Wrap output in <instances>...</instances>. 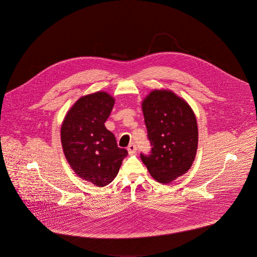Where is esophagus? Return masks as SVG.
Wrapping results in <instances>:
<instances>
[{
	"label": "esophagus",
	"mask_w": 257,
	"mask_h": 257,
	"mask_svg": "<svg viewBox=\"0 0 257 257\" xmlns=\"http://www.w3.org/2000/svg\"><path fill=\"white\" fill-rule=\"evenodd\" d=\"M127 150H128V152H129V154L130 155H133L136 153V151H137V147H136V145H135L134 143H131L128 147H127Z\"/></svg>",
	"instance_id": "obj_1"
}]
</instances>
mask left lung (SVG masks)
<instances>
[{
  "label": "left lung",
  "mask_w": 257,
  "mask_h": 257,
  "mask_svg": "<svg viewBox=\"0 0 257 257\" xmlns=\"http://www.w3.org/2000/svg\"><path fill=\"white\" fill-rule=\"evenodd\" d=\"M143 111L152 147L150 154L141 153V158L155 180L170 183L189 171L196 158V115L182 98L159 89L144 100Z\"/></svg>",
  "instance_id": "left-lung-1"
}]
</instances>
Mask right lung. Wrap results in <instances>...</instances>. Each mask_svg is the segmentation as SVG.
<instances>
[{"label": "right lung", "instance_id": "add662e5", "mask_svg": "<svg viewBox=\"0 0 257 257\" xmlns=\"http://www.w3.org/2000/svg\"><path fill=\"white\" fill-rule=\"evenodd\" d=\"M114 99L104 91L80 98L68 110L61 129L65 158L76 174L98 187L110 183L128 154L117 147L105 124Z\"/></svg>", "mask_w": 257, "mask_h": 257}]
</instances>
